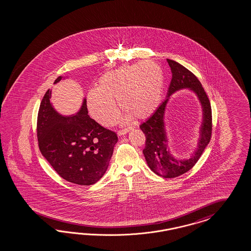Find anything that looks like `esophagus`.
Here are the masks:
<instances>
[{"mask_svg":"<svg viewBox=\"0 0 251 251\" xmlns=\"http://www.w3.org/2000/svg\"><path fill=\"white\" fill-rule=\"evenodd\" d=\"M129 129H130V128H125V129H121V130L118 131V135H119V136H122V135L126 134V133L129 131Z\"/></svg>","mask_w":251,"mask_h":251,"instance_id":"1","label":"esophagus"}]
</instances>
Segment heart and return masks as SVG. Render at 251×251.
<instances>
[{
	"label": "heart",
	"mask_w": 251,
	"mask_h": 251,
	"mask_svg": "<svg viewBox=\"0 0 251 251\" xmlns=\"http://www.w3.org/2000/svg\"><path fill=\"white\" fill-rule=\"evenodd\" d=\"M162 69L152 61L126 65L106 72L97 84V90L88 92L86 103L92 117L105 127L118 122L119 101L128 118L146 119L159 106L164 90Z\"/></svg>",
	"instance_id": "obj_1"
}]
</instances>
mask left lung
I'll list each match as a JSON object with an SVG mask.
<instances>
[{
    "instance_id": "1",
    "label": "left lung",
    "mask_w": 251,
    "mask_h": 251,
    "mask_svg": "<svg viewBox=\"0 0 251 251\" xmlns=\"http://www.w3.org/2000/svg\"><path fill=\"white\" fill-rule=\"evenodd\" d=\"M167 61L172 72V80L168 88L167 99L146 122L141 124L140 128L145 135V146L143 152L148 167L162 177L174 178L188 172L201 156L212 137L213 119L210 100L197 77L178 62L169 59H167ZM183 88H190L198 94L204 108V122L197 151L189 160H179L173 158L167 149L163 115L168 98L174 91Z\"/></svg>"
}]
</instances>
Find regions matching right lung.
Here are the masks:
<instances>
[{
    "instance_id": "add662e5",
    "label": "right lung",
    "mask_w": 251,
    "mask_h": 251,
    "mask_svg": "<svg viewBox=\"0 0 251 251\" xmlns=\"http://www.w3.org/2000/svg\"><path fill=\"white\" fill-rule=\"evenodd\" d=\"M59 76L54 84L61 80ZM50 89L38 109V147L47 161L62 178L77 185L98 182L107 169L118 142L116 132L90 118L86 100L80 111L63 117L55 111Z\"/></svg>"
}]
</instances>
